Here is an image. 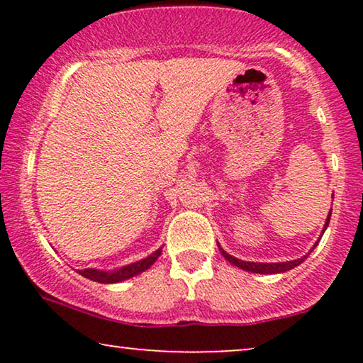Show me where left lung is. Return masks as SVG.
<instances>
[{
    "instance_id": "8db88e82",
    "label": "left lung",
    "mask_w": 363,
    "mask_h": 363,
    "mask_svg": "<svg viewBox=\"0 0 363 363\" xmlns=\"http://www.w3.org/2000/svg\"><path fill=\"white\" fill-rule=\"evenodd\" d=\"M330 215H332V208H330L329 215H327L325 225H324V228H322V233H320L319 240L315 241V245L311 247V251L307 252L306 256L297 257V259L284 261V262H252V261H242V259H238V257H235V256H231L230 252H226L225 250H223V247L220 246V242H218V247H220L221 255L225 256V259L230 261L231 264H235L236 267H240V269H245V271H247V272H256V274H281V272H286V271H289V269H294L296 266H299L301 262H304V261H306V257L309 256L312 251H314V247H315L317 245H319V241H320L322 235H324V231L327 230V226H329Z\"/></svg>"
}]
</instances>
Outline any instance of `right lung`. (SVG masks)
Returning a JSON list of instances; mask_svg holds the SVG:
<instances>
[{
    "label": "right lung",
    "instance_id": "right-lung-1",
    "mask_svg": "<svg viewBox=\"0 0 363 363\" xmlns=\"http://www.w3.org/2000/svg\"><path fill=\"white\" fill-rule=\"evenodd\" d=\"M162 255V247H158L155 252H152L150 256L143 257L140 261L132 262V264H127L123 267H117L113 271H102L96 269V267H89V269H79L77 272L87 279L102 282V284H116V282H122L125 279H130V277L140 274V272L147 271L153 262L158 259V256Z\"/></svg>",
    "mask_w": 363,
    "mask_h": 363
}]
</instances>
